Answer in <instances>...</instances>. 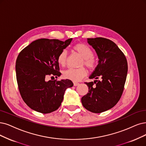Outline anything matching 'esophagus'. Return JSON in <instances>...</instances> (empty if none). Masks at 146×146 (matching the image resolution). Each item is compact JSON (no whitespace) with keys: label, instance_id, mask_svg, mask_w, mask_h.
I'll return each instance as SVG.
<instances>
[{"label":"esophagus","instance_id":"obj_1","mask_svg":"<svg viewBox=\"0 0 146 146\" xmlns=\"http://www.w3.org/2000/svg\"><path fill=\"white\" fill-rule=\"evenodd\" d=\"M73 85H74V86H75V87H76V86H78V85H79V83H78V82H73Z\"/></svg>","mask_w":146,"mask_h":146}]
</instances>
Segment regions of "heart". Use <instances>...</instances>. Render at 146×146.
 I'll return each mask as SVG.
<instances>
[{"label":"heart","mask_w":146,"mask_h":146,"mask_svg":"<svg viewBox=\"0 0 146 146\" xmlns=\"http://www.w3.org/2000/svg\"><path fill=\"white\" fill-rule=\"evenodd\" d=\"M73 50L78 53L83 58L82 64L91 70H93L96 67V61L93 58V52L91 48L83 43H77L73 47ZM68 53L67 50H62L58 56L57 61L60 66H66L67 61ZM87 74V71L84 67L79 68H68L63 72V76L74 82L80 80Z\"/></svg>","instance_id":"obj_1"}]
</instances>
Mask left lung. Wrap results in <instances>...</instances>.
Instances as JSON below:
<instances>
[{"label":"left lung","instance_id":"left-lung-1","mask_svg":"<svg viewBox=\"0 0 146 146\" xmlns=\"http://www.w3.org/2000/svg\"><path fill=\"white\" fill-rule=\"evenodd\" d=\"M87 42L95 50L99 61L89 76L96 80L85 82L88 93L81 102L86 110L100 113L111 109L119 101L126 79L127 62L124 53L111 40L99 37L87 38Z\"/></svg>","mask_w":146,"mask_h":146}]
</instances>
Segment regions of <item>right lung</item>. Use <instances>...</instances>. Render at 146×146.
<instances>
[{
	"label": "right lung",
	"instance_id": "obj_1",
	"mask_svg": "<svg viewBox=\"0 0 146 146\" xmlns=\"http://www.w3.org/2000/svg\"><path fill=\"white\" fill-rule=\"evenodd\" d=\"M72 41V38L65 41L41 38L20 52L15 64L19 90L32 110L42 114L56 111L61 105L66 89L73 87L69 79L46 80L49 75L61 76L57 58Z\"/></svg>",
	"mask_w": 146,
	"mask_h": 146
}]
</instances>
